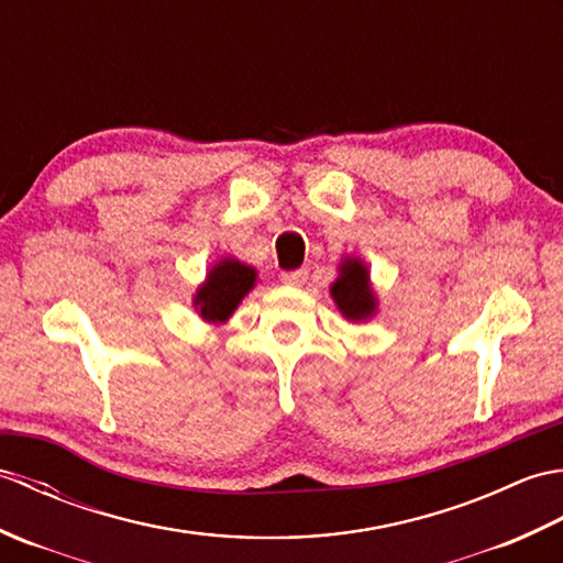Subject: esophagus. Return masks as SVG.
I'll return each mask as SVG.
<instances>
[{"label": "esophagus", "instance_id": "34e87169", "mask_svg": "<svg viewBox=\"0 0 563 563\" xmlns=\"http://www.w3.org/2000/svg\"><path fill=\"white\" fill-rule=\"evenodd\" d=\"M280 280L285 283V285H305V280H307V271H285V273H280Z\"/></svg>", "mask_w": 563, "mask_h": 563}]
</instances>
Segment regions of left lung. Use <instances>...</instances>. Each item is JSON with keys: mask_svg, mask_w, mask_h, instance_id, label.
Returning <instances> with one entry per match:
<instances>
[{"mask_svg": "<svg viewBox=\"0 0 563 563\" xmlns=\"http://www.w3.org/2000/svg\"><path fill=\"white\" fill-rule=\"evenodd\" d=\"M331 295L341 312L353 321H361L375 312V295L369 290V275L361 261L349 258L341 263V275L331 285Z\"/></svg>", "mask_w": 563, "mask_h": 563, "instance_id": "1", "label": "left lung"}]
</instances>
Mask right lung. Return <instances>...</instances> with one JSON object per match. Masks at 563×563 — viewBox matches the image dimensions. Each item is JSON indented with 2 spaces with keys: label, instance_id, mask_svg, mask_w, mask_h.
Returning a JSON list of instances; mask_svg holds the SVG:
<instances>
[{
  "label": "right lung",
  "instance_id": "add662e5",
  "mask_svg": "<svg viewBox=\"0 0 563 563\" xmlns=\"http://www.w3.org/2000/svg\"><path fill=\"white\" fill-rule=\"evenodd\" d=\"M256 271L244 266L234 258L218 263L208 275V280L196 295V307H200V317L208 321H224L230 317L242 297L254 288Z\"/></svg>",
  "mask_w": 563,
  "mask_h": 563
}]
</instances>
